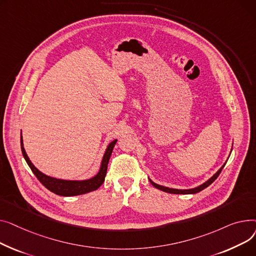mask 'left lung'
I'll return each instance as SVG.
<instances>
[{
	"instance_id": "left-lung-1",
	"label": "left lung",
	"mask_w": 256,
	"mask_h": 256,
	"mask_svg": "<svg viewBox=\"0 0 256 256\" xmlns=\"http://www.w3.org/2000/svg\"><path fill=\"white\" fill-rule=\"evenodd\" d=\"M230 153H232V152H230ZM228 158H230V157H228ZM228 160L225 161V163L222 165V166H221L211 178H210L208 180H206V181L204 183H202V185H200V186H198V187L191 188V189H176V188H170V187L161 186V185L156 184L155 182H153L152 180L150 178H148V181L151 182V184H152L155 188H157V189H159V190H161V191H164V192H168V193H172V194H195V193H198V192L204 190V188H206L208 186H210V185H211V184L215 181V180L218 178V176L220 174L221 170H223V168L225 166V164H226Z\"/></svg>"
}]
</instances>
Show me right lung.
Listing matches in <instances>:
<instances>
[{
  "label": "right lung",
  "instance_id": "obj_1",
  "mask_svg": "<svg viewBox=\"0 0 256 256\" xmlns=\"http://www.w3.org/2000/svg\"><path fill=\"white\" fill-rule=\"evenodd\" d=\"M116 142L118 140H114L108 144L100 163V168L94 176L86 180H64V178H56L45 174L35 166L26 153V150L24 148L22 135L20 133L22 152L24 160L28 165V168H31L33 174L36 176V178L39 180L40 183L45 188H48L50 191L58 195H61V196H75V195L86 194L98 189L104 182L105 176H106L108 161Z\"/></svg>",
  "mask_w": 256,
  "mask_h": 256
}]
</instances>
